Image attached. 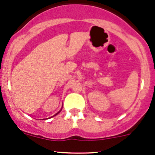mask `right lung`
I'll list each match as a JSON object with an SVG mask.
<instances>
[{
	"label": "right lung",
	"mask_w": 155,
	"mask_h": 155,
	"mask_svg": "<svg viewBox=\"0 0 155 155\" xmlns=\"http://www.w3.org/2000/svg\"><path fill=\"white\" fill-rule=\"evenodd\" d=\"M61 109H62V108H61ZM61 110H59V111H58V113H56V114H55V115H53V116H52V117H53L56 116V115H57V114H58V113H59V112H60V111H61ZM50 117H49V118H50ZM46 119H48V118H45V119H43V120H46Z\"/></svg>",
	"instance_id": "1"
}]
</instances>
